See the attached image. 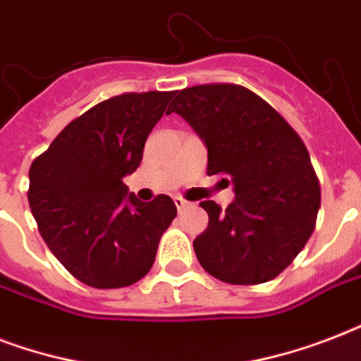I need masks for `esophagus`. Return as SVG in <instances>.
<instances>
[{"label": "esophagus", "mask_w": 361, "mask_h": 361, "mask_svg": "<svg viewBox=\"0 0 361 361\" xmlns=\"http://www.w3.org/2000/svg\"><path fill=\"white\" fill-rule=\"evenodd\" d=\"M174 204H176V208H178V209H183L185 206H189V202H187L185 198H181V197H176Z\"/></svg>", "instance_id": "1"}]
</instances>
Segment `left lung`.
Instances as JSON below:
<instances>
[{"instance_id": "8db88e82", "label": "left lung", "mask_w": 361, "mask_h": 361, "mask_svg": "<svg viewBox=\"0 0 361 361\" xmlns=\"http://www.w3.org/2000/svg\"><path fill=\"white\" fill-rule=\"evenodd\" d=\"M170 112L206 142L208 176H223L236 191L226 209L200 202L209 217L192 241L200 266L228 285L275 279L305 247L320 208L319 178L300 135L238 84L185 87Z\"/></svg>"}]
</instances>
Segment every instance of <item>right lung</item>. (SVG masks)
<instances>
[{
    "label": "right lung",
    "instance_id": "1",
    "mask_svg": "<svg viewBox=\"0 0 361 361\" xmlns=\"http://www.w3.org/2000/svg\"><path fill=\"white\" fill-rule=\"evenodd\" d=\"M174 92L121 93L71 121L30 169L31 214L42 240L73 277L121 288L152 269L178 209L169 195L140 202L123 176L138 169Z\"/></svg>",
    "mask_w": 361,
    "mask_h": 361
}]
</instances>
